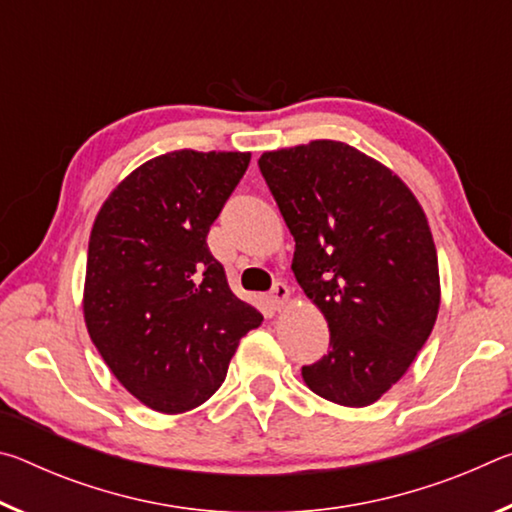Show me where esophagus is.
Wrapping results in <instances>:
<instances>
[{"label":"esophagus","mask_w":512,"mask_h":512,"mask_svg":"<svg viewBox=\"0 0 512 512\" xmlns=\"http://www.w3.org/2000/svg\"><path fill=\"white\" fill-rule=\"evenodd\" d=\"M289 296H291V293H289V287H287V284L277 282L275 287L271 289V296H268V302H271V307H273V309L280 311V309H284V307L289 305Z\"/></svg>","instance_id":"34e87169"}]
</instances>
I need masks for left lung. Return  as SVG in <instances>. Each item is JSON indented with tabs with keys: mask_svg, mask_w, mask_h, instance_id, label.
<instances>
[{
	"mask_svg": "<svg viewBox=\"0 0 512 512\" xmlns=\"http://www.w3.org/2000/svg\"><path fill=\"white\" fill-rule=\"evenodd\" d=\"M259 171L296 241L291 271L332 348L302 366L316 395L368 406L404 377L440 307L438 255L418 198L386 164L336 140L266 151Z\"/></svg>",
	"mask_w": 512,
	"mask_h": 512,
	"instance_id": "8db88e82",
	"label": "left lung"
}]
</instances>
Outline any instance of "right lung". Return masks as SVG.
<instances>
[{
    "mask_svg": "<svg viewBox=\"0 0 512 512\" xmlns=\"http://www.w3.org/2000/svg\"><path fill=\"white\" fill-rule=\"evenodd\" d=\"M250 162L180 149L144 162L92 223L83 318L128 393L176 415L210 400L241 336L264 316L230 291L207 232Z\"/></svg>",
    "mask_w": 512,
    "mask_h": 512,
    "instance_id": "add662e5",
    "label": "right lung"
}]
</instances>
